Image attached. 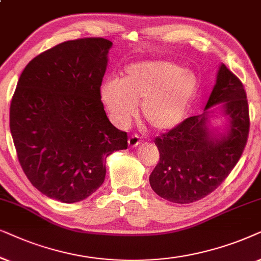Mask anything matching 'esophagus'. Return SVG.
Returning <instances> with one entry per match:
<instances>
[{
  "label": "esophagus",
  "mask_w": 261,
  "mask_h": 261,
  "mask_svg": "<svg viewBox=\"0 0 261 261\" xmlns=\"http://www.w3.org/2000/svg\"><path fill=\"white\" fill-rule=\"evenodd\" d=\"M141 144V137L137 136V135H134L127 140V145L130 148H136Z\"/></svg>",
  "instance_id": "obj_1"
}]
</instances>
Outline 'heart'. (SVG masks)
I'll list each match as a JSON object with an SVG mask.
<instances>
[{
	"label": "heart",
	"mask_w": 261,
	"mask_h": 261,
	"mask_svg": "<svg viewBox=\"0 0 261 261\" xmlns=\"http://www.w3.org/2000/svg\"><path fill=\"white\" fill-rule=\"evenodd\" d=\"M199 88L196 74L166 61L140 62L130 65L123 80L109 79L100 88V98L117 126L125 127L142 116L151 127L165 131L185 118Z\"/></svg>",
	"instance_id": "b5f03b06"
}]
</instances>
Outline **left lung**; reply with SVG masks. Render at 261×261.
<instances>
[{
	"mask_svg": "<svg viewBox=\"0 0 261 261\" xmlns=\"http://www.w3.org/2000/svg\"><path fill=\"white\" fill-rule=\"evenodd\" d=\"M220 105L223 128L211 126ZM249 114L241 81L220 65L216 83L204 112L187 118L169 133L155 138L160 161L149 176L151 189L163 199L190 204L213 192L230 174L247 143Z\"/></svg>",
	"mask_w": 261,
	"mask_h": 261,
	"instance_id": "8db88e82",
	"label": "left lung"
}]
</instances>
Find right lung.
<instances>
[{"label":"right lung","instance_id":"obj_1","mask_svg":"<svg viewBox=\"0 0 261 261\" xmlns=\"http://www.w3.org/2000/svg\"><path fill=\"white\" fill-rule=\"evenodd\" d=\"M112 41L83 38L56 45L20 75L9 126L22 171L38 191L62 203L102 185L106 159L127 148L100 98Z\"/></svg>","mask_w":261,"mask_h":261}]
</instances>
